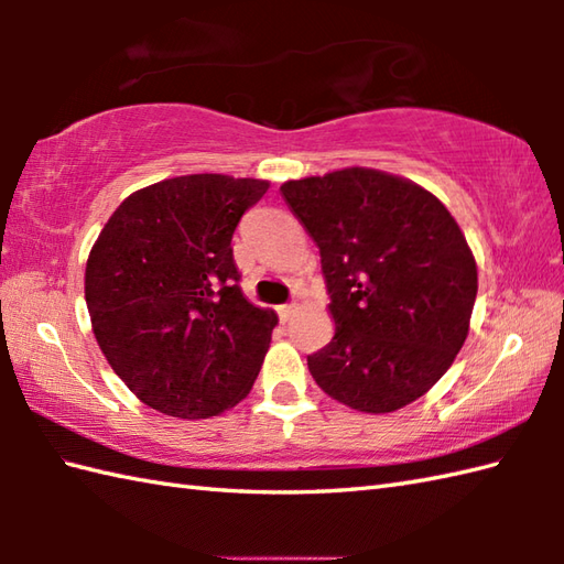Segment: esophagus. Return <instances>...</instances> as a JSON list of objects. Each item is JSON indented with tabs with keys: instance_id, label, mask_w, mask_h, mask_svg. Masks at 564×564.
I'll return each mask as SVG.
<instances>
[{
	"instance_id": "esophagus-1",
	"label": "esophagus",
	"mask_w": 564,
	"mask_h": 564,
	"mask_svg": "<svg viewBox=\"0 0 564 564\" xmlns=\"http://www.w3.org/2000/svg\"><path fill=\"white\" fill-rule=\"evenodd\" d=\"M275 313H279V317L285 322L293 313H295V303H289V305H279L275 307Z\"/></svg>"
}]
</instances>
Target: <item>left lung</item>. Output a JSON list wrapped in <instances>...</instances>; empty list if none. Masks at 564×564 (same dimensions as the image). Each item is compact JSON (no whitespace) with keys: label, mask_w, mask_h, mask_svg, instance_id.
Here are the masks:
<instances>
[{"label":"left lung","mask_w":564,"mask_h":564,"mask_svg":"<svg viewBox=\"0 0 564 564\" xmlns=\"http://www.w3.org/2000/svg\"><path fill=\"white\" fill-rule=\"evenodd\" d=\"M281 194L319 247L332 297L334 337L307 356L317 386L368 414L422 398L470 329L477 263L458 223L426 188L366 166Z\"/></svg>","instance_id":"1"}]
</instances>
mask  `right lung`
Instances as JSON below:
<instances>
[{
	"mask_svg": "<svg viewBox=\"0 0 564 564\" xmlns=\"http://www.w3.org/2000/svg\"><path fill=\"white\" fill-rule=\"evenodd\" d=\"M263 178L188 174L130 194L94 242L84 297L106 361L152 410L208 419L245 400L275 327L239 289L235 227Z\"/></svg>",
	"mask_w": 564,
	"mask_h": 564,
	"instance_id": "add662e5",
	"label": "right lung"
}]
</instances>
